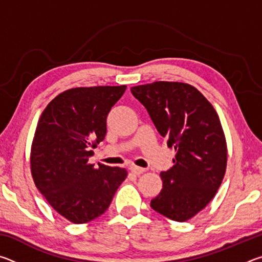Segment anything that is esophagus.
I'll list each match as a JSON object with an SVG mask.
<instances>
[{"instance_id":"1","label":"esophagus","mask_w":262,"mask_h":262,"mask_svg":"<svg viewBox=\"0 0 262 262\" xmlns=\"http://www.w3.org/2000/svg\"><path fill=\"white\" fill-rule=\"evenodd\" d=\"M129 170H130L132 173H134V174H136V176H140V174L144 173V172H145V168L140 167V166H135V165L130 166Z\"/></svg>"}]
</instances>
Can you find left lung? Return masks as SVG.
Wrapping results in <instances>:
<instances>
[{"mask_svg": "<svg viewBox=\"0 0 262 262\" xmlns=\"http://www.w3.org/2000/svg\"><path fill=\"white\" fill-rule=\"evenodd\" d=\"M130 90L176 150L174 165L161 172L163 188L150 206L170 220L188 221L214 199L227 170V140L219 114L187 83L158 81Z\"/></svg>", "mask_w": 262, "mask_h": 262, "instance_id": "1", "label": "left lung"}]
</instances>
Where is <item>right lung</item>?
Here are the masks:
<instances>
[{
  "mask_svg": "<svg viewBox=\"0 0 262 262\" xmlns=\"http://www.w3.org/2000/svg\"><path fill=\"white\" fill-rule=\"evenodd\" d=\"M126 85L73 88L50 101L39 118L30 154L31 174L53 209L75 224L107 210L127 178L122 167L89 163L106 135V118Z\"/></svg>",
  "mask_w": 262,
  "mask_h": 262,
  "instance_id": "1",
  "label": "right lung"
}]
</instances>
